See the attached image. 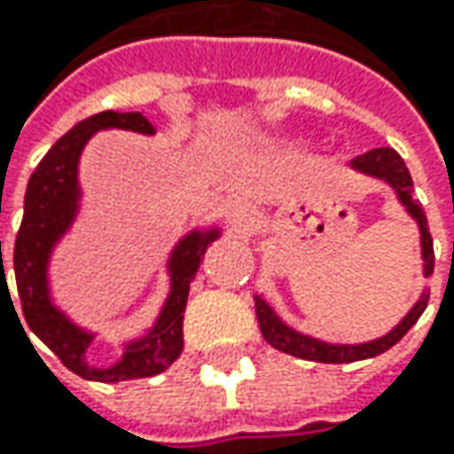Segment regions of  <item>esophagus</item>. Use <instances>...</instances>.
Here are the masks:
<instances>
[{
  "mask_svg": "<svg viewBox=\"0 0 454 454\" xmlns=\"http://www.w3.org/2000/svg\"><path fill=\"white\" fill-rule=\"evenodd\" d=\"M224 219L232 230H250L257 219V209L247 200H235L227 204Z\"/></svg>",
  "mask_w": 454,
  "mask_h": 454,
  "instance_id": "34e87169",
  "label": "esophagus"
}]
</instances>
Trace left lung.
Here are the masks:
<instances>
[{"label":"left lung","mask_w":454,"mask_h":454,"mask_svg":"<svg viewBox=\"0 0 454 454\" xmlns=\"http://www.w3.org/2000/svg\"><path fill=\"white\" fill-rule=\"evenodd\" d=\"M348 168L356 171L361 176H372L384 182L394 192L396 201L402 204V209L407 212V217L417 224L419 230V254H422V275L425 280L432 278L434 272V250H432V235H429L427 217L422 204L414 200V184H411L410 168L404 166L402 156L394 149H374L361 153L356 159L348 161ZM429 301V288L419 293V298L414 301L407 316L402 321L392 325V331H387L384 336L372 340H361V343H333V340H323L303 333L298 328H293L290 323L283 321V316L272 308L260 293H254V313H257V323H260V333L262 339L270 343L272 348L290 354L295 358H305V361H318V364H351V361H364V358H374L384 351H389L396 340L402 339L417 318L425 313Z\"/></svg>","instance_id":"8db88e82"}]
</instances>
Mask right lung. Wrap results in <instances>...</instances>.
Returning a JSON list of instances; mask_svg holds the SVG:
<instances>
[{
    "label": "right lung",
    "mask_w": 454,
    "mask_h": 454,
    "mask_svg": "<svg viewBox=\"0 0 454 454\" xmlns=\"http://www.w3.org/2000/svg\"><path fill=\"white\" fill-rule=\"evenodd\" d=\"M100 131H131L141 136L156 133L141 114L106 111L80 121L44 153L27 182L25 217L14 242V278L27 325L44 346H50L60 356L70 372L96 381H126L161 374L182 356L184 310L189 288L200 272L207 247L222 237V227L194 224L174 242L164 262L168 290L153 323L138 336L121 340V356L108 366L90 364L88 351L93 348L100 331L78 323L58 303L52 288V260L82 212L85 189L80 184V159L90 138ZM4 280L7 275L2 265V283Z\"/></svg>",
    "instance_id": "add662e5"
}]
</instances>
